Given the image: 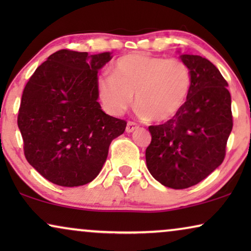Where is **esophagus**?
<instances>
[{"mask_svg": "<svg viewBox=\"0 0 251 251\" xmlns=\"http://www.w3.org/2000/svg\"><path fill=\"white\" fill-rule=\"evenodd\" d=\"M137 128H138V126H137L135 122H128V123H126V131L130 133V132L135 131Z\"/></svg>", "mask_w": 251, "mask_h": 251, "instance_id": "esophagus-1", "label": "esophagus"}]
</instances>
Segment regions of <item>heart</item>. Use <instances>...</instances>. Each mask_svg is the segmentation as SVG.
Wrapping results in <instances>:
<instances>
[{"mask_svg": "<svg viewBox=\"0 0 251 251\" xmlns=\"http://www.w3.org/2000/svg\"><path fill=\"white\" fill-rule=\"evenodd\" d=\"M192 73L184 61L131 53L120 58L113 73L101 77L98 91L108 114L121 115L132 104L142 118L155 122L173 119L186 104Z\"/></svg>", "mask_w": 251, "mask_h": 251, "instance_id": "obj_1", "label": "heart"}]
</instances>
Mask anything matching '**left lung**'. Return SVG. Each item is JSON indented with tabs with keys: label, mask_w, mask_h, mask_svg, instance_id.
Wrapping results in <instances>:
<instances>
[{
	"label": "left lung",
	"mask_w": 251,
	"mask_h": 251,
	"mask_svg": "<svg viewBox=\"0 0 251 251\" xmlns=\"http://www.w3.org/2000/svg\"><path fill=\"white\" fill-rule=\"evenodd\" d=\"M179 58L191 70V92L177 115L149 126L145 153L151 175L174 190L197 185L221 166L233 126L228 84L218 68L195 54Z\"/></svg>",
	"instance_id": "obj_1"
}]
</instances>
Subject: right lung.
<instances>
[{
	"label": "right lung",
	"mask_w": 251,
	"mask_h": 251,
	"mask_svg": "<svg viewBox=\"0 0 251 251\" xmlns=\"http://www.w3.org/2000/svg\"><path fill=\"white\" fill-rule=\"evenodd\" d=\"M111 53L59 50L24 89L18 128L28 163L51 183L74 187L100 173L112 140L126 122L102 112L98 71Z\"/></svg>",
	"instance_id": "obj_1"
}]
</instances>
